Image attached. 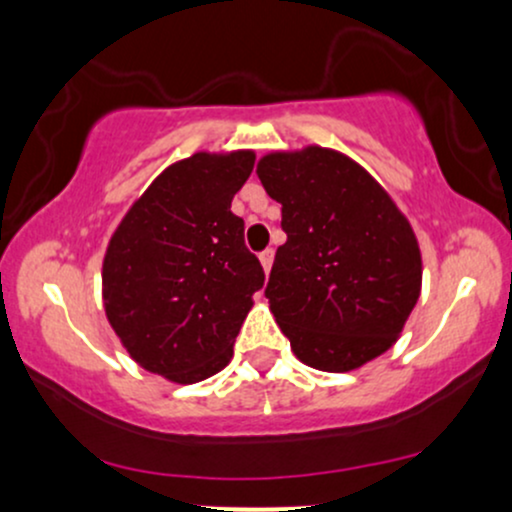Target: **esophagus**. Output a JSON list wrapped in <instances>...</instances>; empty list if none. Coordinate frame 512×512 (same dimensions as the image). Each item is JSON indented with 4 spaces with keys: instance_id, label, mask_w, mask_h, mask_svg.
Listing matches in <instances>:
<instances>
[{
    "instance_id": "esophagus-1",
    "label": "esophagus",
    "mask_w": 512,
    "mask_h": 512,
    "mask_svg": "<svg viewBox=\"0 0 512 512\" xmlns=\"http://www.w3.org/2000/svg\"><path fill=\"white\" fill-rule=\"evenodd\" d=\"M260 262H262V269H264V272L269 274V269H272V262H274V250L269 248V250L260 252Z\"/></svg>"
}]
</instances>
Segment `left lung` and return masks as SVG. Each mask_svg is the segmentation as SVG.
Segmentation results:
<instances>
[{
	"label": "left lung",
	"mask_w": 512,
	"mask_h": 512,
	"mask_svg": "<svg viewBox=\"0 0 512 512\" xmlns=\"http://www.w3.org/2000/svg\"><path fill=\"white\" fill-rule=\"evenodd\" d=\"M257 178L281 204L286 243L264 296L293 354L327 373L385 354L421 293L407 216L368 170L322 146L262 156Z\"/></svg>",
	"instance_id": "1"
}]
</instances>
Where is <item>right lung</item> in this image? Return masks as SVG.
Instances as JSON below:
<instances>
[{
    "label": "right lung",
    "instance_id": "1",
    "mask_svg": "<svg viewBox=\"0 0 512 512\" xmlns=\"http://www.w3.org/2000/svg\"><path fill=\"white\" fill-rule=\"evenodd\" d=\"M252 151L199 154L151 182L110 238L103 305L127 354L180 385L228 366L262 264L231 211L250 178Z\"/></svg>",
    "mask_w": 512,
    "mask_h": 512
}]
</instances>
